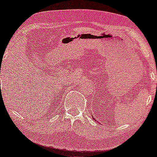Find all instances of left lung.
<instances>
[{"mask_svg":"<svg viewBox=\"0 0 157 157\" xmlns=\"http://www.w3.org/2000/svg\"><path fill=\"white\" fill-rule=\"evenodd\" d=\"M92 118H93V117H92ZM93 119H94V120H95V118H93ZM95 121H96V120H95Z\"/></svg>","mask_w":157,"mask_h":157,"instance_id":"1","label":"left lung"}]
</instances>
